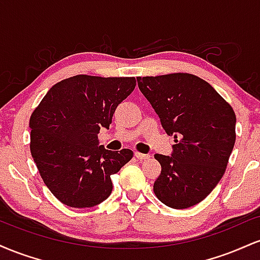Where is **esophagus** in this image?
Returning a JSON list of instances; mask_svg holds the SVG:
<instances>
[{
    "instance_id": "34e87169",
    "label": "esophagus",
    "mask_w": 260,
    "mask_h": 260,
    "mask_svg": "<svg viewBox=\"0 0 260 260\" xmlns=\"http://www.w3.org/2000/svg\"><path fill=\"white\" fill-rule=\"evenodd\" d=\"M134 156H136L138 160H145V159H148L149 155L148 154H142V153H138V151H136V153H134Z\"/></svg>"
}]
</instances>
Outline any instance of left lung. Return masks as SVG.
Masks as SVG:
<instances>
[{
  "label": "left lung",
  "mask_w": 260,
  "mask_h": 260,
  "mask_svg": "<svg viewBox=\"0 0 260 260\" xmlns=\"http://www.w3.org/2000/svg\"><path fill=\"white\" fill-rule=\"evenodd\" d=\"M139 90L175 136L171 156L155 154L161 174L154 193L165 205L186 209L210 194L225 174L236 140V115L208 82L189 73L137 77Z\"/></svg>",
  "instance_id": "left-lung-1"
}]
</instances>
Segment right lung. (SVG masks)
Segmentation results:
<instances>
[{
  "instance_id": "add662e5",
  "label": "right lung",
  "mask_w": 260,
  "mask_h": 260,
  "mask_svg": "<svg viewBox=\"0 0 260 260\" xmlns=\"http://www.w3.org/2000/svg\"><path fill=\"white\" fill-rule=\"evenodd\" d=\"M134 88V77L79 74L53 85L34 110L30 153L59 202L91 208L111 194V175L132 159L133 151L106 150L98 134L110 127L116 107Z\"/></svg>"
}]
</instances>
